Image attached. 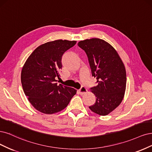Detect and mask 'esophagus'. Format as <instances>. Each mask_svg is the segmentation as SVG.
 <instances>
[{
    "label": "esophagus",
    "mask_w": 152,
    "mask_h": 152,
    "mask_svg": "<svg viewBox=\"0 0 152 152\" xmlns=\"http://www.w3.org/2000/svg\"><path fill=\"white\" fill-rule=\"evenodd\" d=\"M78 92L80 93V95H83V94H85V93L87 92V89L86 88L85 86H82L81 88V89H80L79 90H78Z\"/></svg>",
    "instance_id": "obj_1"
}]
</instances>
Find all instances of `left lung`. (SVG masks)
Segmentation results:
<instances>
[{
    "mask_svg": "<svg viewBox=\"0 0 152 152\" xmlns=\"http://www.w3.org/2000/svg\"><path fill=\"white\" fill-rule=\"evenodd\" d=\"M86 52L91 75L97 85L91 88L96 96L90 109L100 115H107L123 100L126 86V72L123 62L115 48L99 38L86 39L78 42Z\"/></svg>",
    "mask_w": 152,
    "mask_h": 152,
    "instance_id": "8db88e82",
    "label": "left lung"
}]
</instances>
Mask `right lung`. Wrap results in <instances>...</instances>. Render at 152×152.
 I'll list each match as a JSON object with an SVG mask.
<instances>
[{
    "mask_svg": "<svg viewBox=\"0 0 152 152\" xmlns=\"http://www.w3.org/2000/svg\"><path fill=\"white\" fill-rule=\"evenodd\" d=\"M76 41L57 40L38 47L22 68L21 80L24 94L35 109L52 114L64 109L76 94L73 88L57 85L62 57Z\"/></svg>",
    "mask_w": 152,
    "mask_h": 152,
    "instance_id": "right-lung-1",
    "label": "right lung"
}]
</instances>
